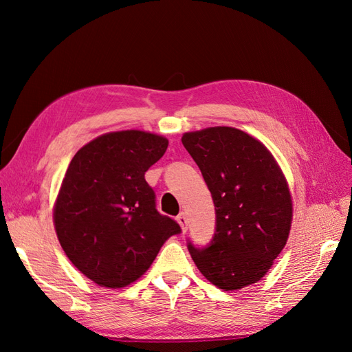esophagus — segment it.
Instances as JSON below:
<instances>
[{
    "label": "esophagus",
    "mask_w": 352,
    "mask_h": 352,
    "mask_svg": "<svg viewBox=\"0 0 352 352\" xmlns=\"http://www.w3.org/2000/svg\"><path fill=\"white\" fill-rule=\"evenodd\" d=\"M176 220H177V223L180 225V228H182V230L186 232V229H188V219H186V214H185L184 211L180 212V214L176 217Z\"/></svg>",
    "instance_id": "esophagus-1"
}]
</instances>
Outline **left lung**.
<instances>
[{"mask_svg":"<svg viewBox=\"0 0 352 352\" xmlns=\"http://www.w3.org/2000/svg\"><path fill=\"white\" fill-rule=\"evenodd\" d=\"M182 144L199 167L216 210L206 247L188 239L199 272L220 289L258 282L286 245L292 221L289 188L260 141L235 127L189 132Z\"/></svg>","mask_w":352,"mask_h":352,"instance_id":"left-lung-1","label":"left lung"}]
</instances>
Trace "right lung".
<instances>
[{
	"mask_svg": "<svg viewBox=\"0 0 352 352\" xmlns=\"http://www.w3.org/2000/svg\"><path fill=\"white\" fill-rule=\"evenodd\" d=\"M168 141L141 131L98 136L74 154L60 188L54 225L61 248L87 278L123 287L150 269L180 226L155 208L145 172Z\"/></svg>",
	"mask_w": 352,
	"mask_h": 352,
	"instance_id": "obj_1",
	"label": "right lung"
}]
</instances>
